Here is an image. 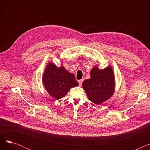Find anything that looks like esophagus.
Returning a JSON list of instances; mask_svg holds the SVG:
<instances>
[{
	"label": "esophagus",
	"instance_id": "1",
	"mask_svg": "<svg viewBox=\"0 0 150 150\" xmlns=\"http://www.w3.org/2000/svg\"><path fill=\"white\" fill-rule=\"evenodd\" d=\"M83 81V79H81V80H78V83H79V84H80V86L82 84Z\"/></svg>",
	"mask_w": 150,
	"mask_h": 150
}]
</instances>
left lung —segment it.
<instances>
[{
	"label": "left lung",
	"instance_id": "left-lung-1",
	"mask_svg": "<svg viewBox=\"0 0 150 150\" xmlns=\"http://www.w3.org/2000/svg\"><path fill=\"white\" fill-rule=\"evenodd\" d=\"M83 88L88 98L95 104H100L112 96L114 90V76L111 67L99 70L96 66L91 72V78L85 80Z\"/></svg>",
	"mask_w": 150,
	"mask_h": 150
}]
</instances>
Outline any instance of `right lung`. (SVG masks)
Returning <instances> with one entry per match:
<instances>
[{
  "instance_id": "1",
  "label": "right lung",
  "mask_w": 150,
  "mask_h": 150,
  "mask_svg": "<svg viewBox=\"0 0 150 150\" xmlns=\"http://www.w3.org/2000/svg\"><path fill=\"white\" fill-rule=\"evenodd\" d=\"M42 81L49 95L57 100L65 96L71 88L78 86L72 74L68 72L62 66L58 68L52 63L47 65Z\"/></svg>"
}]
</instances>
